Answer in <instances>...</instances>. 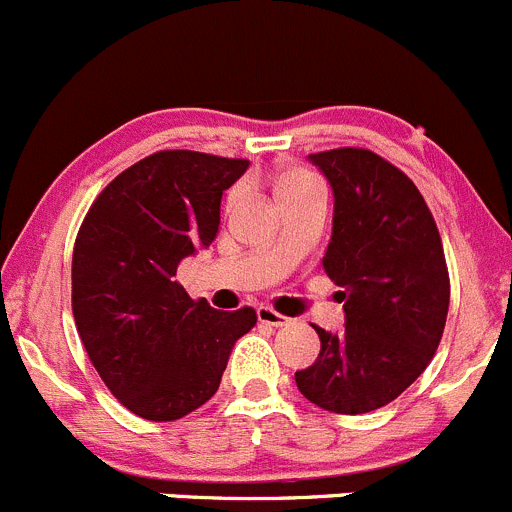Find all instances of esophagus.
Returning <instances> with one entry per match:
<instances>
[{
	"label": "esophagus",
	"mask_w": 512,
	"mask_h": 512,
	"mask_svg": "<svg viewBox=\"0 0 512 512\" xmlns=\"http://www.w3.org/2000/svg\"><path fill=\"white\" fill-rule=\"evenodd\" d=\"M257 320L265 322V325H272V327L290 325V317L280 315V312H275V310H272V307H267V305L257 307Z\"/></svg>",
	"instance_id": "1"
}]
</instances>
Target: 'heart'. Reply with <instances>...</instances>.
Returning <instances> with one entry per match:
<instances>
[{
	"label": "heart",
	"mask_w": 512,
	"mask_h": 512,
	"mask_svg": "<svg viewBox=\"0 0 512 512\" xmlns=\"http://www.w3.org/2000/svg\"><path fill=\"white\" fill-rule=\"evenodd\" d=\"M315 185H320V180H317L312 172L290 170V172H285V175H280V180H277V195L287 197V195H292V192L307 190V187H315Z\"/></svg>",
	"instance_id": "b5f03b06"
}]
</instances>
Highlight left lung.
<instances>
[{
	"instance_id": "1",
	"label": "left lung",
	"mask_w": 512,
	"mask_h": 512,
	"mask_svg": "<svg viewBox=\"0 0 512 512\" xmlns=\"http://www.w3.org/2000/svg\"><path fill=\"white\" fill-rule=\"evenodd\" d=\"M335 195L322 267L342 287L345 332L315 327L320 355L295 372L317 408L362 415L393 403L430 365L450 305L433 212L415 182L362 147L310 155Z\"/></svg>"
}]
</instances>
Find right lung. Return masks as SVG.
<instances>
[{
	"instance_id": "add662e5",
	"label": "right lung",
	"mask_w": 512,
	"mask_h": 512,
	"mask_svg": "<svg viewBox=\"0 0 512 512\" xmlns=\"http://www.w3.org/2000/svg\"><path fill=\"white\" fill-rule=\"evenodd\" d=\"M247 160L162 150L114 177L89 207L72 255V312L109 393L167 423L217 393L252 307L220 312L192 300L177 265L220 230L222 192Z\"/></svg>"
}]
</instances>
